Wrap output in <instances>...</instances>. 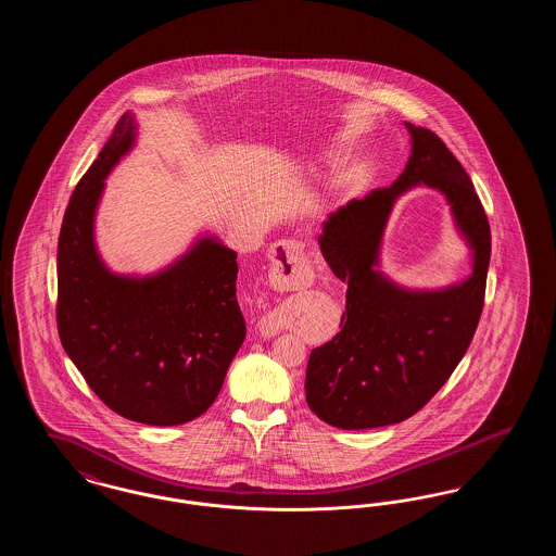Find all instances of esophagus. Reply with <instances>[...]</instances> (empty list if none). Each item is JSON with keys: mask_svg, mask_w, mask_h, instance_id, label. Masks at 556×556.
<instances>
[{"mask_svg": "<svg viewBox=\"0 0 556 556\" xmlns=\"http://www.w3.org/2000/svg\"><path fill=\"white\" fill-rule=\"evenodd\" d=\"M270 283L279 290H302L311 286L313 273L306 263L304 250L295 241H281L270 252ZM275 323L270 318L263 320V331L275 333Z\"/></svg>", "mask_w": 556, "mask_h": 556, "instance_id": "esophagus-1", "label": "esophagus"}]
</instances>
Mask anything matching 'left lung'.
Segmentation results:
<instances>
[{"mask_svg": "<svg viewBox=\"0 0 556 556\" xmlns=\"http://www.w3.org/2000/svg\"><path fill=\"white\" fill-rule=\"evenodd\" d=\"M406 127L413 154L394 186L331 214L318 238L348 290L342 331L311 352L304 390L318 419L340 429L400 424L419 413L465 356L483 311L492 236L476 187L435 132ZM419 182L450 198L477 252L475 275L450 291H400L371 268L393 200Z\"/></svg>", "mask_w": 556, "mask_h": 556, "instance_id": "obj_1", "label": "left lung"}]
</instances>
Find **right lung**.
I'll return each mask as SVG.
<instances>
[{
	"label": "right lung",
	"instance_id": "obj_1",
	"mask_svg": "<svg viewBox=\"0 0 556 556\" xmlns=\"http://www.w3.org/2000/svg\"><path fill=\"white\" fill-rule=\"evenodd\" d=\"M132 129L125 114L64 212L55 323L66 354L110 410L168 427L211 408L243 344L238 254L202 239L156 277H118L102 265L93 212L110 168L131 148Z\"/></svg>",
	"mask_w": 556,
	"mask_h": 556
}]
</instances>
